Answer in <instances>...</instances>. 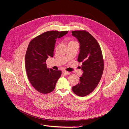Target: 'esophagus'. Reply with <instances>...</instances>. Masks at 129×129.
<instances>
[{"label":"esophagus","instance_id":"1","mask_svg":"<svg viewBox=\"0 0 129 129\" xmlns=\"http://www.w3.org/2000/svg\"><path fill=\"white\" fill-rule=\"evenodd\" d=\"M62 73H63L64 74L66 75H68V74H70V73H69V72H68V71H65V70H63V71H62Z\"/></svg>","mask_w":129,"mask_h":129}]
</instances>
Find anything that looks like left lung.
<instances>
[{"instance_id":"left-lung-1","label":"left lung","mask_w":129,"mask_h":129,"mask_svg":"<svg viewBox=\"0 0 129 129\" xmlns=\"http://www.w3.org/2000/svg\"><path fill=\"white\" fill-rule=\"evenodd\" d=\"M80 43L77 61L82 62L83 72L80 82L72 87L78 96H85L91 93L99 83L104 69V61L101 47L96 39L85 30L72 31Z\"/></svg>"}]
</instances>
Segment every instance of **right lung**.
Instances as JSON below:
<instances>
[{"label":"right lung","mask_w":129,"mask_h":129,"mask_svg":"<svg viewBox=\"0 0 129 129\" xmlns=\"http://www.w3.org/2000/svg\"><path fill=\"white\" fill-rule=\"evenodd\" d=\"M68 31H46L29 42L25 56L27 77L32 86L39 92L49 93L54 90L62 71L48 68L46 60L54 56L56 39L66 35Z\"/></svg>","instance_id":"1"}]
</instances>
